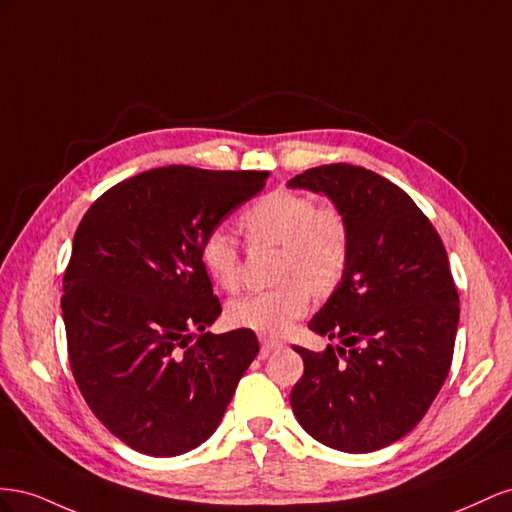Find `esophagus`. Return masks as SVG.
<instances>
[{
    "instance_id": "esophagus-1",
    "label": "esophagus",
    "mask_w": 512,
    "mask_h": 512,
    "mask_svg": "<svg viewBox=\"0 0 512 512\" xmlns=\"http://www.w3.org/2000/svg\"><path fill=\"white\" fill-rule=\"evenodd\" d=\"M261 356H268L274 349H281L285 343L279 339H272V337H261Z\"/></svg>"
}]
</instances>
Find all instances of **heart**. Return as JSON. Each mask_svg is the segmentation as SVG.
<instances>
[{
  "instance_id": "1",
  "label": "heart",
  "mask_w": 512,
  "mask_h": 512,
  "mask_svg": "<svg viewBox=\"0 0 512 512\" xmlns=\"http://www.w3.org/2000/svg\"><path fill=\"white\" fill-rule=\"evenodd\" d=\"M238 225L251 246H279L281 253L274 270L279 285L229 302L227 315L236 326L281 334L309 311L313 291L330 294L345 279L352 233L337 206H319L302 193L274 191L248 206ZM199 259L218 287L240 289L242 257L229 233L208 231L199 244Z\"/></svg>"
}]
</instances>
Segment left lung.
Segmentation results:
<instances>
[{"label": "left lung", "mask_w": 512, "mask_h": 512, "mask_svg": "<svg viewBox=\"0 0 512 512\" xmlns=\"http://www.w3.org/2000/svg\"><path fill=\"white\" fill-rule=\"evenodd\" d=\"M289 186L326 193L352 233L345 279L309 321L341 347L294 345L304 373L291 410L317 442L373 452L418 425L450 371L459 294L446 248L412 197L375 171L321 165Z\"/></svg>", "instance_id": "left-lung-1"}]
</instances>
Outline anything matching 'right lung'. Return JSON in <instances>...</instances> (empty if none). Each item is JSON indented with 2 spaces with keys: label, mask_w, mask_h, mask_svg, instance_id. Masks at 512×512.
I'll return each instance as SVG.
<instances>
[{
  "label": "right lung",
  "mask_w": 512,
  "mask_h": 512,
  "mask_svg": "<svg viewBox=\"0 0 512 512\" xmlns=\"http://www.w3.org/2000/svg\"><path fill=\"white\" fill-rule=\"evenodd\" d=\"M266 178L150 169L102 193L77 227L62 294L70 371L94 416L143 455L206 442L259 354L253 330L206 332L223 306L199 244Z\"/></svg>",
  "instance_id": "obj_1"
}]
</instances>
